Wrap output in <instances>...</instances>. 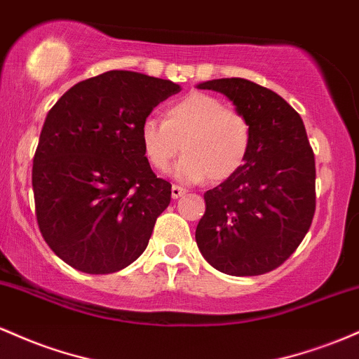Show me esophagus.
<instances>
[{"mask_svg":"<svg viewBox=\"0 0 359 359\" xmlns=\"http://www.w3.org/2000/svg\"><path fill=\"white\" fill-rule=\"evenodd\" d=\"M184 191H187V190H183V188L178 187V184H172V188H171V196L176 200V198H180L181 195H184Z\"/></svg>","mask_w":359,"mask_h":359,"instance_id":"obj_1","label":"esophagus"}]
</instances>
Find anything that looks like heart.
Returning <instances> with one entry per match:
<instances>
[{
	"mask_svg": "<svg viewBox=\"0 0 359 359\" xmlns=\"http://www.w3.org/2000/svg\"><path fill=\"white\" fill-rule=\"evenodd\" d=\"M140 147L152 168L166 171L183 149L172 176L187 184L203 180L225 181L244 166L252 128L241 111L222 100L190 93L164 108L163 122L146 118L139 130Z\"/></svg>",
	"mask_w": 359,
	"mask_h": 359,
	"instance_id": "b5f03b06",
	"label": "heart"
}]
</instances>
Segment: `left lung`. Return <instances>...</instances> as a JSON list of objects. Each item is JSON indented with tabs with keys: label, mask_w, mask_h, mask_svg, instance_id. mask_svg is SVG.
<instances>
[{
	"label": "left lung",
	"mask_w": 359,
	"mask_h": 359,
	"mask_svg": "<svg viewBox=\"0 0 359 359\" xmlns=\"http://www.w3.org/2000/svg\"><path fill=\"white\" fill-rule=\"evenodd\" d=\"M252 128L244 166L203 195L195 239L213 268L264 275L293 255L316 212V159L300 115L275 91L243 78L212 79Z\"/></svg>",
	"instance_id": "8db88e82"
}]
</instances>
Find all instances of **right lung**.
Returning <instances> with one entry per match:
<instances>
[{"mask_svg":"<svg viewBox=\"0 0 359 359\" xmlns=\"http://www.w3.org/2000/svg\"><path fill=\"white\" fill-rule=\"evenodd\" d=\"M180 91L169 79L108 71L74 84L50 108L32 187L40 232L64 263L107 275L146 251L171 184L152 172L139 130Z\"/></svg>","mask_w":359,"mask_h":359,"instance_id":"add662e5","label":"right lung"}]
</instances>
